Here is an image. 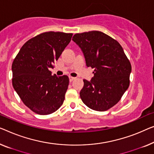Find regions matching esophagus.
Returning <instances> with one entry per match:
<instances>
[{
    "instance_id": "obj_1",
    "label": "esophagus",
    "mask_w": 154,
    "mask_h": 154,
    "mask_svg": "<svg viewBox=\"0 0 154 154\" xmlns=\"http://www.w3.org/2000/svg\"><path fill=\"white\" fill-rule=\"evenodd\" d=\"M69 81L70 82H72L73 80L75 79V77H72V76H69Z\"/></svg>"
}]
</instances>
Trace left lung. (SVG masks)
I'll return each instance as SVG.
<instances>
[{"label":"left lung","mask_w":154,"mask_h":154,"mask_svg":"<svg viewBox=\"0 0 154 154\" xmlns=\"http://www.w3.org/2000/svg\"><path fill=\"white\" fill-rule=\"evenodd\" d=\"M72 40L81 48L87 66L94 69L90 81L83 80L82 102L94 110H108L128 88L130 62L119 42L100 31L77 33Z\"/></svg>","instance_id":"1"}]
</instances>
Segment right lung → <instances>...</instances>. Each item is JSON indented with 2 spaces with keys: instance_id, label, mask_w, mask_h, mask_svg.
<instances>
[{
  "instance_id": "obj_1",
  "label": "right lung",
  "mask_w": 154,
  "mask_h": 154,
  "mask_svg": "<svg viewBox=\"0 0 154 154\" xmlns=\"http://www.w3.org/2000/svg\"><path fill=\"white\" fill-rule=\"evenodd\" d=\"M72 33L46 32L26 42L12 63V85L26 106L46 115L60 108L69 85L67 75H52L50 68L69 44Z\"/></svg>"
}]
</instances>
